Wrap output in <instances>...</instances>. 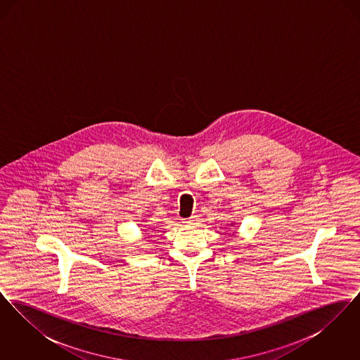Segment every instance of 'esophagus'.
Masks as SVG:
<instances>
[{
    "instance_id": "esophagus-1",
    "label": "esophagus",
    "mask_w": 360,
    "mask_h": 360,
    "mask_svg": "<svg viewBox=\"0 0 360 360\" xmlns=\"http://www.w3.org/2000/svg\"><path fill=\"white\" fill-rule=\"evenodd\" d=\"M200 223V217L198 216H191L190 219H188V220H185L184 221V224H186V225H197V224Z\"/></svg>"
}]
</instances>
